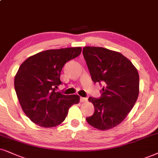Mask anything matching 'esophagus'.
Returning a JSON list of instances; mask_svg holds the SVG:
<instances>
[{
    "label": "esophagus",
    "mask_w": 158,
    "mask_h": 158,
    "mask_svg": "<svg viewBox=\"0 0 158 158\" xmlns=\"http://www.w3.org/2000/svg\"><path fill=\"white\" fill-rule=\"evenodd\" d=\"M80 101H81V102H87V98L81 97L80 98Z\"/></svg>",
    "instance_id": "esophagus-1"
}]
</instances>
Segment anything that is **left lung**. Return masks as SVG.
<instances>
[{
    "mask_svg": "<svg viewBox=\"0 0 158 158\" xmlns=\"http://www.w3.org/2000/svg\"><path fill=\"white\" fill-rule=\"evenodd\" d=\"M83 55L93 82L103 84L100 98H88L95 111L86 120L101 131L111 129L125 119L136 102L139 73L133 63L117 52L85 47Z\"/></svg>",
    "mask_w": 158,
    "mask_h": 158,
    "instance_id": "left-lung-1",
    "label": "left lung"
}]
</instances>
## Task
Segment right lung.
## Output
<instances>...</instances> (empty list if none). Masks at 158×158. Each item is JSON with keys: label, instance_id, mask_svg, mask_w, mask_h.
I'll list each match as a JSON object with an SVG mask.
<instances>
[{"label": "right lung", "instance_id": "right-lung-1", "mask_svg": "<svg viewBox=\"0 0 158 158\" xmlns=\"http://www.w3.org/2000/svg\"><path fill=\"white\" fill-rule=\"evenodd\" d=\"M81 47L49 49L31 56L15 77V88L22 109L36 125L52 127L63 123L69 108L79 102L78 95L56 92L60 73L68 61L81 54Z\"/></svg>", "mask_w": 158, "mask_h": 158}]
</instances>
